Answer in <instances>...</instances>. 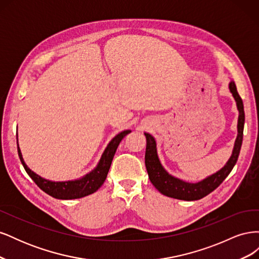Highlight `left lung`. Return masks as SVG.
Listing matches in <instances>:
<instances>
[{"label": "left lung", "mask_w": 259, "mask_h": 259, "mask_svg": "<svg viewBox=\"0 0 259 259\" xmlns=\"http://www.w3.org/2000/svg\"><path fill=\"white\" fill-rule=\"evenodd\" d=\"M229 90L232 96L236 100L237 107L239 110V119H238V136L234 147L232 150V154L226 165L216 171L215 174L206 177L205 179L201 180L199 183H187L184 180L176 178L169 175L167 171L164 169L162 164L159 160L158 152H156V144L155 139L148 133H145L147 139L146 154H145V163L146 168L148 171V176L152 185L158 189L162 194L166 195L169 198H174L178 200L185 201H195L206 197L211 191H214L216 188L221 185L226 177L230 174L233 166L236 165L238 161L242 140H243V128H244V107H243V101L237 91V86L233 81L229 83Z\"/></svg>", "instance_id": "1"}]
</instances>
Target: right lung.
I'll return each mask as SVG.
<instances>
[{"label":"right lung","instance_id":"right-lung-1","mask_svg":"<svg viewBox=\"0 0 259 259\" xmlns=\"http://www.w3.org/2000/svg\"><path fill=\"white\" fill-rule=\"evenodd\" d=\"M130 130L123 131L119 133L109 145L105 149V151L101 155V158L97 164V166L94 168L89 174H86L80 179L75 180H68V182H52L45 178H42L35 174L34 171L31 170L23 161L20 148L18 145V137H17V149L19 159L25 167L28 175L32 178L33 182L37 185V187L42 189L45 193L50 194L51 197L60 200H72V199H80L86 195H90L94 192H96L99 188L103 186L107 178L109 168L111 166V162L113 160L114 153L117 149V146L121 143V140L126 136Z\"/></svg>","mask_w":259,"mask_h":259}]
</instances>
